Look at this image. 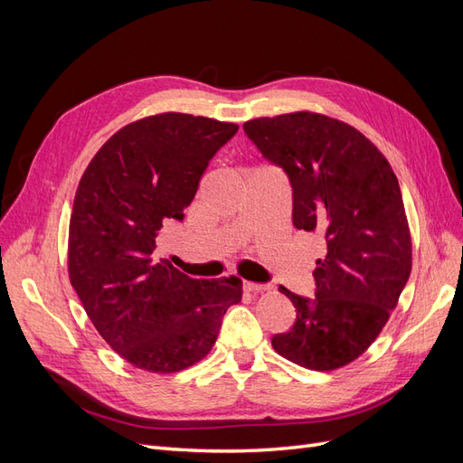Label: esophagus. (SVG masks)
<instances>
[{
  "label": "esophagus",
  "mask_w": 463,
  "mask_h": 463,
  "mask_svg": "<svg viewBox=\"0 0 463 463\" xmlns=\"http://www.w3.org/2000/svg\"><path fill=\"white\" fill-rule=\"evenodd\" d=\"M243 289L247 293H260V291H266L269 289V286L266 284H253V282H243Z\"/></svg>",
  "instance_id": "obj_1"
}]
</instances>
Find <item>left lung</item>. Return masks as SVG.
<instances>
[{"label": "left lung", "mask_w": 463, "mask_h": 463, "mask_svg": "<svg viewBox=\"0 0 463 463\" xmlns=\"http://www.w3.org/2000/svg\"><path fill=\"white\" fill-rule=\"evenodd\" d=\"M243 131L288 175L293 226L326 243L313 299L279 288L298 317L272 347L311 371L344 367L376 340L411 272L398 177L365 135L326 116L259 118Z\"/></svg>", "instance_id": "8db88e82"}]
</instances>
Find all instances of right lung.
Listing matches in <instances>:
<instances>
[{
	"mask_svg": "<svg viewBox=\"0 0 463 463\" xmlns=\"http://www.w3.org/2000/svg\"><path fill=\"white\" fill-rule=\"evenodd\" d=\"M235 123L160 114L125 125L80 177L69 222V278L102 338L131 365L177 373L213 349L241 279H197L158 259Z\"/></svg>",
	"mask_w": 463,
	"mask_h": 463,
	"instance_id": "obj_1",
	"label": "right lung"
}]
</instances>
